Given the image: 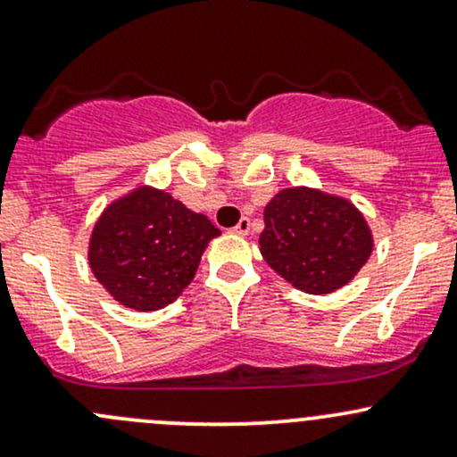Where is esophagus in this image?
<instances>
[{
  "instance_id": "esophagus-1",
  "label": "esophagus",
  "mask_w": 457,
  "mask_h": 457,
  "mask_svg": "<svg viewBox=\"0 0 457 457\" xmlns=\"http://www.w3.org/2000/svg\"><path fill=\"white\" fill-rule=\"evenodd\" d=\"M235 235H248L250 233V220L248 218H242L237 222V227L233 228Z\"/></svg>"
}]
</instances>
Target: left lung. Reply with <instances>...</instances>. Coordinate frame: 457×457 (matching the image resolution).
Wrapping results in <instances>:
<instances>
[{
  "instance_id": "8db88e82",
  "label": "left lung",
  "mask_w": 457,
  "mask_h": 457,
  "mask_svg": "<svg viewBox=\"0 0 457 457\" xmlns=\"http://www.w3.org/2000/svg\"><path fill=\"white\" fill-rule=\"evenodd\" d=\"M263 220V259L307 294L336 292L370 257L372 237L364 215L337 195L307 187L283 189L268 203Z\"/></svg>"
}]
</instances>
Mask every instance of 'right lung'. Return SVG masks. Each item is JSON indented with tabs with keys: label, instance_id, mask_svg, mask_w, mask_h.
<instances>
[{
	"label": "right lung",
	"instance_id": "1",
	"mask_svg": "<svg viewBox=\"0 0 457 457\" xmlns=\"http://www.w3.org/2000/svg\"><path fill=\"white\" fill-rule=\"evenodd\" d=\"M218 235L207 215L194 213L165 191L139 187L115 200L96 222L89 266L121 305L154 312L189 286L204 248Z\"/></svg>",
	"mask_w": 457,
	"mask_h": 457
}]
</instances>
